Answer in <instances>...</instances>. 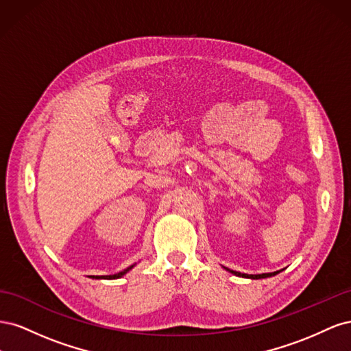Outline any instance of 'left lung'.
Instances as JSON below:
<instances>
[{
	"mask_svg": "<svg viewBox=\"0 0 351 351\" xmlns=\"http://www.w3.org/2000/svg\"><path fill=\"white\" fill-rule=\"evenodd\" d=\"M231 274L239 275V277H244V278H253V280H259V278H267V277H272V275L278 274V272H271V274H259V275H247V274H240L236 271H230Z\"/></svg>",
	"mask_w": 351,
	"mask_h": 351,
	"instance_id": "1",
	"label": "left lung"
}]
</instances>
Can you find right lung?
<instances>
[{
	"label": "right lung",
	"instance_id": "obj_1",
	"mask_svg": "<svg viewBox=\"0 0 351 351\" xmlns=\"http://www.w3.org/2000/svg\"><path fill=\"white\" fill-rule=\"evenodd\" d=\"M134 267V265H132V267H129V268H125L124 271H121V272H119V274H114V275H97V277H95V275H90L92 278H104V280H115V278H120V277H123V275L127 272V271H130L132 268Z\"/></svg>",
	"mask_w": 351,
	"mask_h": 351
}]
</instances>
